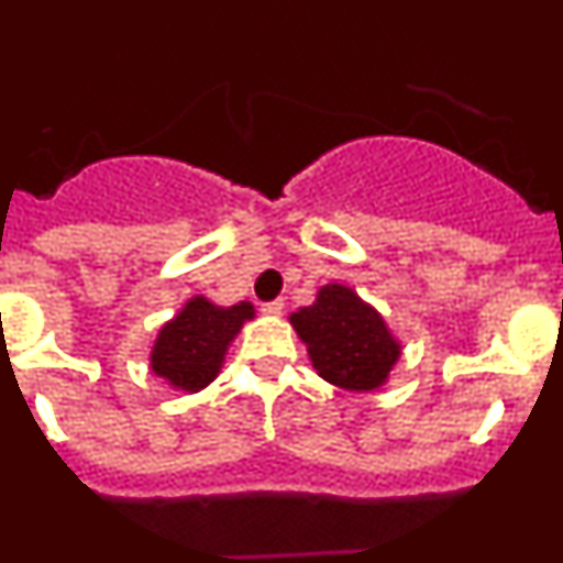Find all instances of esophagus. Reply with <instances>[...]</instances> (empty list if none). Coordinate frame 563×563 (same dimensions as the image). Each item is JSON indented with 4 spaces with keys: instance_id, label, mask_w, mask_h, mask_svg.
<instances>
[{
    "instance_id": "obj_1",
    "label": "esophagus",
    "mask_w": 563,
    "mask_h": 563,
    "mask_svg": "<svg viewBox=\"0 0 563 563\" xmlns=\"http://www.w3.org/2000/svg\"><path fill=\"white\" fill-rule=\"evenodd\" d=\"M262 312H267V316H282L285 312V301H267V305H262Z\"/></svg>"
}]
</instances>
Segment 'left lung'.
I'll return each instance as SVG.
<instances>
[{"instance_id":"1","label":"left lung","mask_w":563,"mask_h":563,"mask_svg":"<svg viewBox=\"0 0 563 563\" xmlns=\"http://www.w3.org/2000/svg\"><path fill=\"white\" fill-rule=\"evenodd\" d=\"M290 324L307 343L318 375L338 389H380L400 361V341L380 312L338 282L321 287L310 307L292 312Z\"/></svg>"}]
</instances>
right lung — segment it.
I'll return each instance as SVG.
<instances>
[{
	"instance_id": "obj_1",
	"label": "right lung",
	"mask_w": 563,
	"mask_h": 563,
	"mask_svg": "<svg viewBox=\"0 0 563 563\" xmlns=\"http://www.w3.org/2000/svg\"><path fill=\"white\" fill-rule=\"evenodd\" d=\"M251 318V301L220 307L206 296L188 298L183 310L166 321L154 338L148 366L172 389H183L188 395L206 389L220 375L228 346Z\"/></svg>"
}]
</instances>
